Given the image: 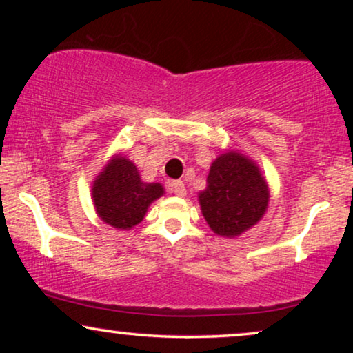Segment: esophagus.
I'll return each mask as SVG.
<instances>
[{
	"label": "esophagus",
	"instance_id": "1",
	"mask_svg": "<svg viewBox=\"0 0 353 353\" xmlns=\"http://www.w3.org/2000/svg\"><path fill=\"white\" fill-rule=\"evenodd\" d=\"M168 191L173 192V194H175V196H180V197H185L186 196L185 183L180 181V180L168 183Z\"/></svg>",
	"mask_w": 353,
	"mask_h": 353
}]
</instances>
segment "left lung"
<instances>
[{
  "instance_id": "left-lung-1",
  "label": "left lung",
  "mask_w": 353,
  "mask_h": 353,
  "mask_svg": "<svg viewBox=\"0 0 353 353\" xmlns=\"http://www.w3.org/2000/svg\"><path fill=\"white\" fill-rule=\"evenodd\" d=\"M197 199L210 230L220 238L233 239L267 214L270 188L255 161L230 149L210 163L207 186Z\"/></svg>"
}]
</instances>
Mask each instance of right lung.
<instances>
[{"mask_svg":"<svg viewBox=\"0 0 353 353\" xmlns=\"http://www.w3.org/2000/svg\"><path fill=\"white\" fill-rule=\"evenodd\" d=\"M163 194L161 183H144L138 167L123 154H114L91 185L96 215L117 230L141 223L149 205Z\"/></svg>","mask_w":353,"mask_h":353,"instance_id":"1","label":"right lung"}]
</instances>
